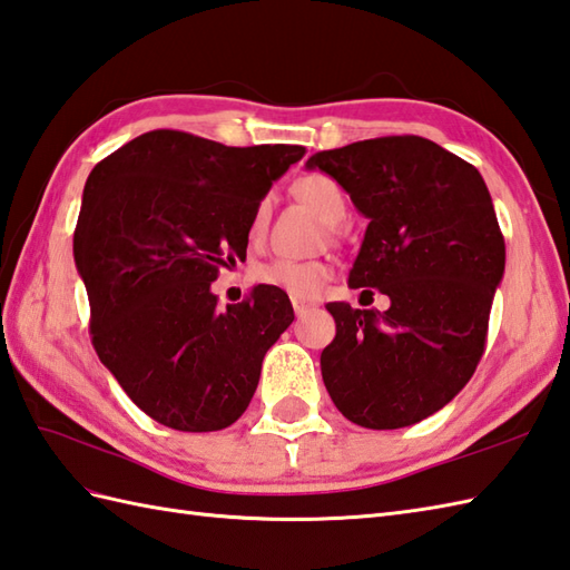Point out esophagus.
Here are the masks:
<instances>
[{
  "label": "esophagus",
  "instance_id": "1",
  "mask_svg": "<svg viewBox=\"0 0 570 570\" xmlns=\"http://www.w3.org/2000/svg\"><path fill=\"white\" fill-rule=\"evenodd\" d=\"M291 306H294L296 315H303V313H308L313 308V303L303 301V298H291Z\"/></svg>",
  "mask_w": 570,
  "mask_h": 570
}]
</instances>
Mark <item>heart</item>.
I'll list each match as a JSON object with an SVG mask.
<instances>
[{
    "instance_id": "heart-1",
    "label": "heart",
    "mask_w": 570,
    "mask_h": 570,
    "mask_svg": "<svg viewBox=\"0 0 570 570\" xmlns=\"http://www.w3.org/2000/svg\"><path fill=\"white\" fill-rule=\"evenodd\" d=\"M296 194L325 223H340L347 214V198L340 184L325 175H311L296 184ZM269 204L262 202L253 214V233H259L267 218ZM333 276V269L321 259H272L255 269V279L264 286L279 288L291 298H315Z\"/></svg>"
}]
</instances>
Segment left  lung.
<instances>
[{
  "label": "left lung",
  "instance_id": "8db88e82",
  "mask_svg": "<svg viewBox=\"0 0 570 570\" xmlns=\"http://www.w3.org/2000/svg\"><path fill=\"white\" fill-rule=\"evenodd\" d=\"M368 218L350 286L386 311L327 303L337 335L321 354L330 399L354 425L399 430L442 410L481 362L505 272L481 171L420 136L360 140L308 157Z\"/></svg>",
  "mask_w": 570,
  "mask_h": 570
}]
</instances>
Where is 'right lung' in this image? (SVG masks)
<instances>
[{"label": "right lung", "mask_w": 570, "mask_h": 570, "mask_svg": "<svg viewBox=\"0 0 570 570\" xmlns=\"http://www.w3.org/2000/svg\"><path fill=\"white\" fill-rule=\"evenodd\" d=\"M301 145L228 148L181 130H150L87 177L75 264L91 308V345L145 415L179 432L240 417L262 360L294 308L255 286L218 308L210 282L245 259L253 214Z\"/></svg>", "instance_id": "right-lung-1"}]
</instances>
